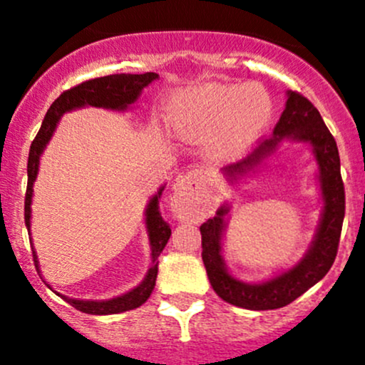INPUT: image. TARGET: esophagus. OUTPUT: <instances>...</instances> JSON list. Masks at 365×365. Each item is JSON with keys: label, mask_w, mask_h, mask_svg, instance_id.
I'll use <instances>...</instances> for the list:
<instances>
[{"label": "esophagus", "mask_w": 365, "mask_h": 365, "mask_svg": "<svg viewBox=\"0 0 365 365\" xmlns=\"http://www.w3.org/2000/svg\"><path fill=\"white\" fill-rule=\"evenodd\" d=\"M197 175L194 171L180 176L175 183V192L171 197V208L178 219L190 220L197 217L201 201L197 197Z\"/></svg>", "instance_id": "1"}]
</instances>
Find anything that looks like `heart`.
Segmentation results:
<instances>
[{"instance_id": "obj_1", "label": "heart", "mask_w": 365, "mask_h": 365, "mask_svg": "<svg viewBox=\"0 0 365 365\" xmlns=\"http://www.w3.org/2000/svg\"><path fill=\"white\" fill-rule=\"evenodd\" d=\"M270 116V97L261 86L208 84L176 98L168 121L183 139L200 141L217 135L222 145L242 146L259 138Z\"/></svg>"}]
</instances>
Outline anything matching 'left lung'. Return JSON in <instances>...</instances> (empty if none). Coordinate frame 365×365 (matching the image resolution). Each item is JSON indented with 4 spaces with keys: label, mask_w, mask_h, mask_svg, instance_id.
<instances>
[{
    "label": "left lung",
    "mask_w": 365,
    "mask_h": 365,
    "mask_svg": "<svg viewBox=\"0 0 365 365\" xmlns=\"http://www.w3.org/2000/svg\"><path fill=\"white\" fill-rule=\"evenodd\" d=\"M286 139L309 143L319 169V187L323 196V213L318 231L305 256L289 270L275 275L264 282H244L227 272L222 257V233L226 230V215L230 206L217 210V215L201 224V247L203 263L210 284L227 304L251 311H268L292 304L304 295L311 286L322 281L334 264L339 247V238L344 219V183L341 178L339 152L334 135L327 128L318 109L298 91H288L286 108L274 128V135L264 139L259 146L237 164L222 169L230 182L247 175L261 160L277 150Z\"/></svg>",
    "instance_id": "left-lung-1"
}]
</instances>
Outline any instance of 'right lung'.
<instances>
[{
    "mask_svg": "<svg viewBox=\"0 0 365 365\" xmlns=\"http://www.w3.org/2000/svg\"><path fill=\"white\" fill-rule=\"evenodd\" d=\"M159 79V73L146 72V73H113V76L97 77V79L84 81V83L77 84V86L70 88L63 91L56 101L51 104L49 111L42 121L38 134H36L35 141L31 143L28 157V189H26L24 197V220L26 227L29 230V219H31V197H33V183H35L36 175H38V162L42 155L43 148L49 143L51 135H53L56 123L60 118L67 111L84 108V106H93V108H104L113 109V111H125L130 104H134L141 95L143 88L148 86L152 81ZM164 187L157 190L155 196L150 200L146 206V227H148L150 237V247H152V267H150L148 274H146L145 281L134 289H130L125 295L111 298V300H76V298H68L63 295L65 300L68 302L72 307L77 311L86 312V314H118V312L130 311V309L139 307L148 300L152 295L153 288H155L157 272H159V261L157 257L164 251L165 244H168L169 237H171V227L169 224L162 219L159 210V200L162 196ZM33 259H35V267L38 270V259L33 251Z\"/></svg>",
    "mask_w": 365,
    "mask_h": 365,
    "instance_id": "right-lung-1",
    "label": "right lung"
}]
</instances>
